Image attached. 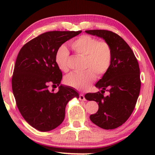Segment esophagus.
<instances>
[{"mask_svg":"<svg viewBox=\"0 0 155 155\" xmlns=\"http://www.w3.org/2000/svg\"><path fill=\"white\" fill-rule=\"evenodd\" d=\"M79 100L80 101H85V96H84L83 94H79Z\"/></svg>","mask_w":155,"mask_h":155,"instance_id":"1","label":"esophagus"}]
</instances>
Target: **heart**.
Returning <instances> with one entry per match:
<instances>
[{
    "instance_id": "heart-1",
    "label": "heart",
    "mask_w": 155,
    "mask_h": 155,
    "mask_svg": "<svg viewBox=\"0 0 155 155\" xmlns=\"http://www.w3.org/2000/svg\"><path fill=\"white\" fill-rule=\"evenodd\" d=\"M72 48L78 55L83 57V72H71L65 78V83L70 87L84 90L96 79V74L101 77L111 67L113 52L111 46L105 41H99L88 35H83L71 43ZM55 61L63 72L69 70V51L64 46H60L55 54Z\"/></svg>"
}]
</instances>
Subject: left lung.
Listing matches in <instances>:
<instances>
[{
    "label": "left lung",
    "instance_id": "1",
    "mask_svg": "<svg viewBox=\"0 0 155 155\" xmlns=\"http://www.w3.org/2000/svg\"><path fill=\"white\" fill-rule=\"evenodd\" d=\"M85 33L103 38L111 46V67L95 85L101 92L88 93L85 98L98 103V110L90 115L94 124L104 129L120 127L130 116L141 87L140 67L134 53L121 37L107 30H89ZM105 90L110 95L104 97Z\"/></svg>",
    "mask_w": 155,
    "mask_h": 155
}]
</instances>
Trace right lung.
<instances>
[{"instance_id": "add662e5", "label": "right lung", "mask_w": 155, "mask_h": 155, "mask_svg": "<svg viewBox=\"0 0 155 155\" xmlns=\"http://www.w3.org/2000/svg\"><path fill=\"white\" fill-rule=\"evenodd\" d=\"M81 32L42 33L25 44L18 54L12 80L13 94L21 115L37 130L46 132L57 128L64 121L68 102L79 98L74 89L59 85L62 73L55 54L63 44ZM51 83L53 87L60 86L57 93L49 90Z\"/></svg>"}]
</instances>
